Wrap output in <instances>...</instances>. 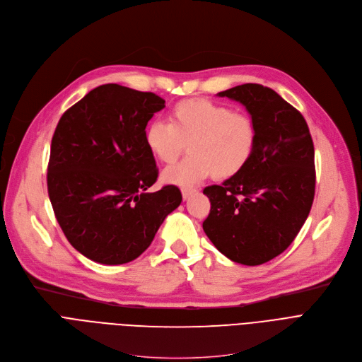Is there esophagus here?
<instances>
[{
	"label": "esophagus",
	"instance_id": "1",
	"mask_svg": "<svg viewBox=\"0 0 362 362\" xmlns=\"http://www.w3.org/2000/svg\"><path fill=\"white\" fill-rule=\"evenodd\" d=\"M195 192V189L194 187H182V197H183V199H189L190 198V195L194 194Z\"/></svg>",
	"mask_w": 362,
	"mask_h": 362
}]
</instances>
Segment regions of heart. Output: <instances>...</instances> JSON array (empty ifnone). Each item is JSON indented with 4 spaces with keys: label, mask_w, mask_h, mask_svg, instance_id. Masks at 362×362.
<instances>
[{
    "label": "heart",
    "mask_w": 362,
    "mask_h": 362,
    "mask_svg": "<svg viewBox=\"0 0 362 362\" xmlns=\"http://www.w3.org/2000/svg\"><path fill=\"white\" fill-rule=\"evenodd\" d=\"M148 151L172 164L189 144L190 156L164 172V180L194 186L211 175L230 179L249 164L257 144V127L247 113L205 99L179 102L170 120H154L144 132Z\"/></svg>",
    "instance_id": "obj_1"
}]
</instances>
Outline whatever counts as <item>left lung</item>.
Wrapping results in <instances>:
<instances>
[{"instance_id": "8db88e82", "label": "left lung", "mask_w": 362, "mask_h": 362, "mask_svg": "<svg viewBox=\"0 0 362 362\" xmlns=\"http://www.w3.org/2000/svg\"><path fill=\"white\" fill-rule=\"evenodd\" d=\"M242 103L257 127L242 172L204 189L211 211L202 227L235 263L256 267L290 246L315 199V146L303 115L269 87L242 84L218 93Z\"/></svg>"}]
</instances>
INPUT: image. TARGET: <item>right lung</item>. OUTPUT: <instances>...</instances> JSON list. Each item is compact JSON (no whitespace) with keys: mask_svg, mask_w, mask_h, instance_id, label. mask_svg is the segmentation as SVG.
Segmentation results:
<instances>
[{"mask_svg":"<svg viewBox=\"0 0 362 362\" xmlns=\"http://www.w3.org/2000/svg\"><path fill=\"white\" fill-rule=\"evenodd\" d=\"M150 91L103 84L59 119L47 164V194L68 242L103 264L136 259L182 202L175 185L147 192L158 168L144 132L164 107Z\"/></svg>","mask_w":362,"mask_h":362,"instance_id":"add662e5","label":"right lung"}]
</instances>
